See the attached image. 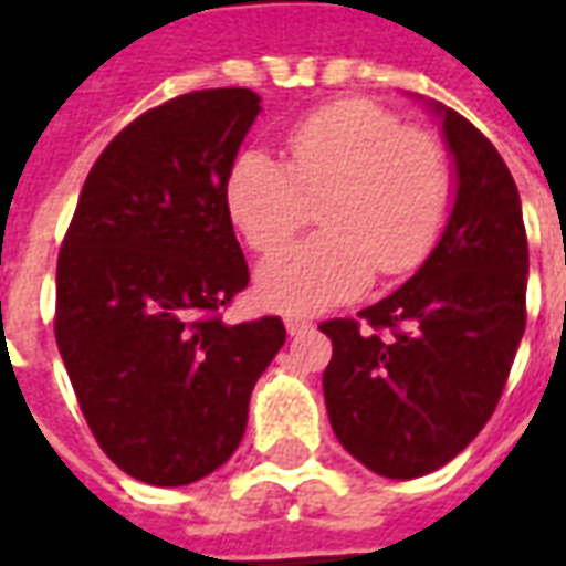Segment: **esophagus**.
I'll return each mask as SVG.
<instances>
[{
	"label": "esophagus",
	"instance_id": "1",
	"mask_svg": "<svg viewBox=\"0 0 566 566\" xmlns=\"http://www.w3.org/2000/svg\"><path fill=\"white\" fill-rule=\"evenodd\" d=\"M284 327H287V333H291V336H303V333L312 331L315 324H312L308 318H300V315H291V318L284 321Z\"/></svg>",
	"mask_w": 566,
	"mask_h": 566
}]
</instances>
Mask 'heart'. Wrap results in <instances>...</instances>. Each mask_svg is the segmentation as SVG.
Here are the masks:
<instances>
[{"mask_svg": "<svg viewBox=\"0 0 566 566\" xmlns=\"http://www.w3.org/2000/svg\"><path fill=\"white\" fill-rule=\"evenodd\" d=\"M227 211L248 248L287 245L318 202V235L270 258L258 294L272 308L318 312L403 279L437 245L451 206L449 157L427 129L367 99H339L284 133V163L248 148L230 166Z\"/></svg>", "mask_w": 566, "mask_h": 566, "instance_id": "b5f03b06", "label": "heart"}]
</instances>
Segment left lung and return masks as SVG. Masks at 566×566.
<instances>
[{"label":"left lung","instance_id":"obj_1","mask_svg":"<svg viewBox=\"0 0 566 566\" xmlns=\"http://www.w3.org/2000/svg\"><path fill=\"white\" fill-rule=\"evenodd\" d=\"M458 197L424 266L357 318L321 321L333 343L324 400L345 451L388 479L449 463L494 416L527 321V233L497 148L437 105Z\"/></svg>","mask_w":566,"mask_h":566}]
</instances>
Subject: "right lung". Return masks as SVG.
Segmentation results:
<instances>
[{
    "label": "right lung",
    "mask_w": 566,
    "mask_h": 566,
    "mask_svg": "<svg viewBox=\"0 0 566 566\" xmlns=\"http://www.w3.org/2000/svg\"><path fill=\"white\" fill-rule=\"evenodd\" d=\"M260 112L248 87L190 91L105 145L56 258V348L99 449L148 485L214 473L248 424L279 315L227 324L248 287L223 187Z\"/></svg>",
    "instance_id": "right-lung-1"
}]
</instances>
